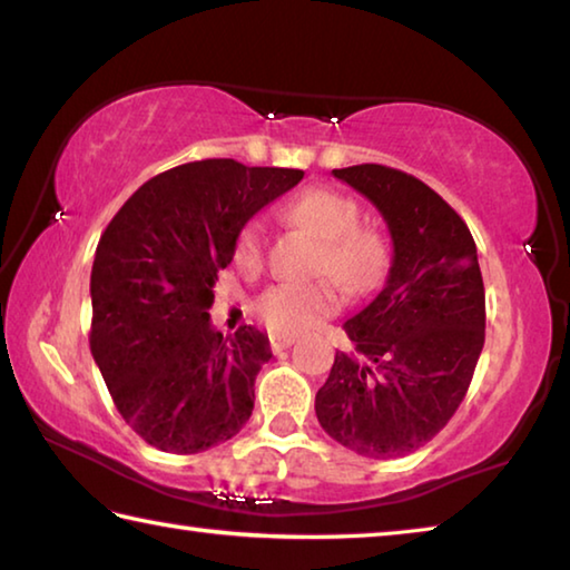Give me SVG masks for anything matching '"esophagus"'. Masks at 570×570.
I'll use <instances>...</instances> for the list:
<instances>
[{
  "instance_id": "esophagus-1",
  "label": "esophagus",
  "mask_w": 570,
  "mask_h": 570,
  "mask_svg": "<svg viewBox=\"0 0 570 570\" xmlns=\"http://www.w3.org/2000/svg\"><path fill=\"white\" fill-rule=\"evenodd\" d=\"M268 342H272L274 352H284L294 344V336L292 334H272V336H268Z\"/></svg>"
}]
</instances>
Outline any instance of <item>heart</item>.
I'll list each match as a JSON object with an SVG mask.
<instances>
[{
    "instance_id": "obj_1",
    "label": "heart",
    "mask_w": 570,
    "mask_h": 570,
    "mask_svg": "<svg viewBox=\"0 0 570 570\" xmlns=\"http://www.w3.org/2000/svg\"><path fill=\"white\" fill-rule=\"evenodd\" d=\"M286 218L322 240L316 272L330 274L344 292L362 294L387 266V246L377 230L360 224V206L334 188H306L288 200ZM266 228L250 218L236 236V264L256 268L264 262ZM336 308V294L326 282L276 284L256 298V314L276 334H302Z\"/></svg>"
}]
</instances>
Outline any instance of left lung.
Masks as SVG:
<instances>
[{"label": "left lung", "mask_w": 570, "mask_h": 570, "mask_svg": "<svg viewBox=\"0 0 570 570\" xmlns=\"http://www.w3.org/2000/svg\"><path fill=\"white\" fill-rule=\"evenodd\" d=\"M387 220V284L344 322L354 352H336L316 417L356 455L404 458L438 435L472 382L485 344L478 248L455 208L420 178L362 163L332 170Z\"/></svg>", "instance_id": "1"}]
</instances>
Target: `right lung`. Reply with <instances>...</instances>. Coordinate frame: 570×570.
I'll list each match as a JSON object with an SVG mask.
<instances>
[{
  "mask_svg": "<svg viewBox=\"0 0 570 570\" xmlns=\"http://www.w3.org/2000/svg\"><path fill=\"white\" fill-rule=\"evenodd\" d=\"M302 178L296 168L193 160L142 183L105 228L90 276V352L148 445L193 455L248 422L268 336L240 326L224 340L208 308L240 226Z\"/></svg>",
  "mask_w": 570,
  "mask_h": 570,
  "instance_id": "1",
  "label": "right lung"
}]
</instances>
